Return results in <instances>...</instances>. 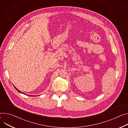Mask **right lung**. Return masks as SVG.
I'll list each match as a JSON object with an SVG mask.
<instances>
[{"label": "right lung", "instance_id": "1", "mask_svg": "<svg viewBox=\"0 0 128 128\" xmlns=\"http://www.w3.org/2000/svg\"><path fill=\"white\" fill-rule=\"evenodd\" d=\"M15 88H16V90H17V91H18V92H20V93H21V94H22V92H20V91H19V90H18V89H17V88H16V87H15Z\"/></svg>", "mask_w": 128, "mask_h": 128}]
</instances>
